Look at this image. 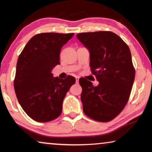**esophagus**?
Segmentation results:
<instances>
[{
	"label": "esophagus",
	"instance_id": "obj_1",
	"mask_svg": "<svg viewBox=\"0 0 152 152\" xmlns=\"http://www.w3.org/2000/svg\"><path fill=\"white\" fill-rule=\"evenodd\" d=\"M79 80H80V77H76V84H78V83H79Z\"/></svg>",
	"mask_w": 152,
	"mask_h": 152
}]
</instances>
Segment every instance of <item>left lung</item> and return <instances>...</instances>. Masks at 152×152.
I'll list each match as a JSON object with an SVG mask.
<instances>
[{"label": "left lung", "mask_w": 152, "mask_h": 152, "mask_svg": "<svg viewBox=\"0 0 152 152\" xmlns=\"http://www.w3.org/2000/svg\"><path fill=\"white\" fill-rule=\"evenodd\" d=\"M78 40L88 50L92 73L99 84L80 80L83 111L89 118L109 122L127 103L135 78L132 55L127 45L115 33H79Z\"/></svg>", "instance_id": "8db88e82"}]
</instances>
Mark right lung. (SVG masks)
Returning a JSON list of instances; mask_svg holds the SVG:
<instances>
[{
  "instance_id": "add662e5",
  "label": "right lung",
  "mask_w": 152,
  "mask_h": 152,
  "mask_svg": "<svg viewBox=\"0 0 152 152\" xmlns=\"http://www.w3.org/2000/svg\"><path fill=\"white\" fill-rule=\"evenodd\" d=\"M70 34L41 33L32 37L18 57L14 90L27 115L35 121L46 122L59 117L66 93L75 78L53 77L52 70L60 64L61 48Z\"/></svg>"
}]
</instances>
